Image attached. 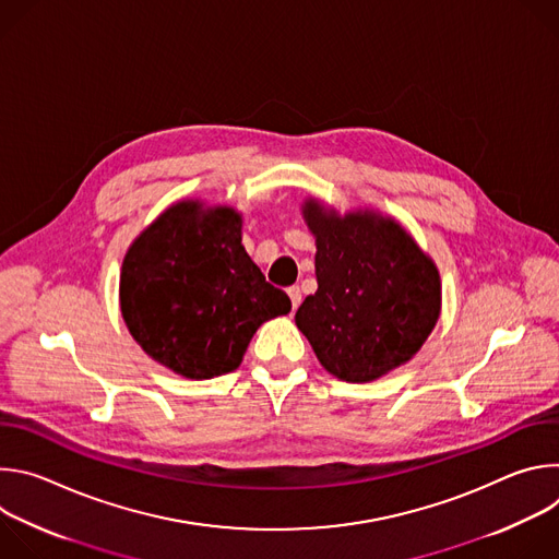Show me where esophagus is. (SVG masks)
<instances>
[{
  "mask_svg": "<svg viewBox=\"0 0 559 559\" xmlns=\"http://www.w3.org/2000/svg\"><path fill=\"white\" fill-rule=\"evenodd\" d=\"M287 294H289V300H292V309L296 311L298 309V305H300V300H302V296H300V287H289L287 289Z\"/></svg>",
  "mask_w": 559,
  "mask_h": 559,
  "instance_id": "obj_1",
  "label": "esophagus"
}]
</instances>
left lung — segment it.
<instances>
[{
    "label": "left lung",
    "instance_id": "1",
    "mask_svg": "<svg viewBox=\"0 0 559 559\" xmlns=\"http://www.w3.org/2000/svg\"><path fill=\"white\" fill-rule=\"evenodd\" d=\"M316 236V294L296 311L321 365L341 380L369 382L401 367L440 316V276L414 238L373 212L328 214L307 201Z\"/></svg>",
    "mask_w": 559,
    "mask_h": 559
}]
</instances>
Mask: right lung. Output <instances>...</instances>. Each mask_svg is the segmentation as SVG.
Returning a JSON list of instances; mask_svg holds the SVG:
<instances>
[{
  "mask_svg": "<svg viewBox=\"0 0 559 559\" xmlns=\"http://www.w3.org/2000/svg\"><path fill=\"white\" fill-rule=\"evenodd\" d=\"M119 296L143 352L194 380L234 371L254 332L292 309L241 246V216L199 201L173 205L136 238Z\"/></svg>",
  "mask_w": 559,
  "mask_h": 559,
  "instance_id": "obj_1",
  "label": "right lung"
}]
</instances>
